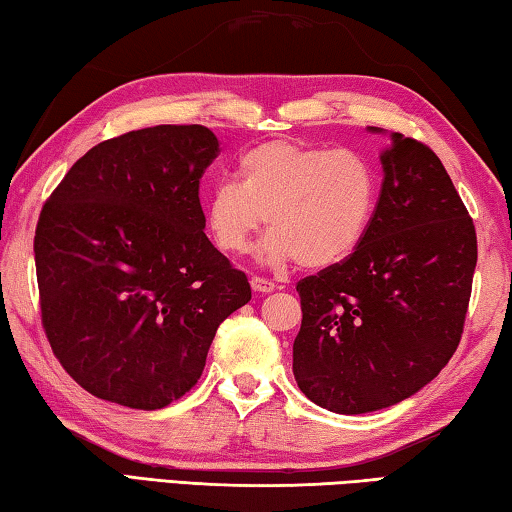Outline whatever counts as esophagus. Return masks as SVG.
I'll use <instances>...</instances> for the list:
<instances>
[{
  "label": "esophagus",
  "instance_id": "esophagus-1",
  "mask_svg": "<svg viewBox=\"0 0 512 512\" xmlns=\"http://www.w3.org/2000/svg\"><path fill=\"white\" fill-rule=\"evenodd\" d=\"M250 286H253L255 293H271V291H275V284L271 280H264V277H253V280H250Z\"/></svg>",
  "mask_w": 512,
  "mask_h": 512
}]
</instances>
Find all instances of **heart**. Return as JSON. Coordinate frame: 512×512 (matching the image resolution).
I'll list each match as a JSON object with an SVG mask.
<instances>
[{
	"label": "heart",
	"mask_w": 512,
	"mask_h": 512,
	"mask_svg": "<svg viewBox=\"0 0 512 512\" xmlns=\"http://www.w3.org/2000/svg\"><path fill=\"white\" fill-rule=\"evenodd\" d=\"M378 190V172L365 154L268 141L241 154L237 183L221 181L208 192L203 219L226 255H246L266 219L271 235L257 250L264 266L329 268L362 244Z\"/></svg>",
	"instance_id": "b5f03b06"
}]
</instances>
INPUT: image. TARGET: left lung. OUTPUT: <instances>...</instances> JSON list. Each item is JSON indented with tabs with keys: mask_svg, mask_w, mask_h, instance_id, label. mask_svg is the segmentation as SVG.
Segmentation results:
<instances>
[{
	"mask_svg": "<svg viewBox=\"0 0 512 512\" xmlns=\"http://www.w3.org/2000/svg\"><path fill=\"white\" fill-rule=\"evenodd\" d=\"M389 138L362 244L297 284L293 374L309 401L336 414L383 410L439 376L459 347L477 266L475 224L439 156Z\"/></svg>",
	"mask_w": 512,
	"mask_h": 512,
	"instance_id": "left-lung-1",
	"label": "left lung"
}]
</instances>
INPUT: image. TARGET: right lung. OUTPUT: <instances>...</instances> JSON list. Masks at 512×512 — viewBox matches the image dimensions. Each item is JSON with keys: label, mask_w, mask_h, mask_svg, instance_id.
<instances>
[{"label": "right lung", "mask_w": 512, "mask_h": 512, "mask_svg": "<svg viewBox=\"0 0 512 512\" xmlns=\"http://www.w3.org/2000/svg\"><path fill=\"white\" fill-rule=\"evenodd\" d=\"M219 152L201 125L109 138L73 163L35 230L55 358L102 401L161 410L190 392L212 338L250 302L206 237L199 179Z\"/></svg>", "instance_id": "obj_1"}]
</instances>
